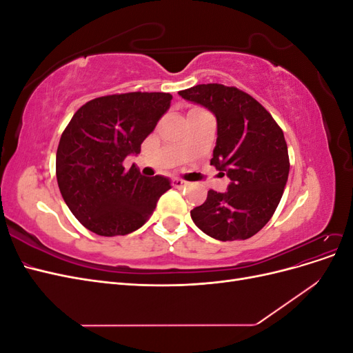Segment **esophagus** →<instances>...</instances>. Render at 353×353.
Instances as JSON below:
<instances>
[{
	"label": "esophagus",
	"mask_w": 353,
	"mask_h": 353,
	"mask_svg": "<svg viewBox=\"0 0 353 353\" xmlns=\"http://www.w3.org/2000/svg\"><path fill=\"white\" fill-rule=\"evenodd\" d=\"M190 183H187V181L181 179V178H174L172 179V185L176 187V188H183V187H187Z\"/></svg>",
	"instance_id": "1"
}]
</instances>
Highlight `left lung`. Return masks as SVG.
<instances>
[{"label":"left lung","instance_id":"1","mask_svg":"<svg viewBox=\"0 0 353 353\" xmlns=\"http://www.w3.org/2000/svg\"><path fill=\"white\" fill-rule=\"evenodd\" d=\"M178 94L215 114L218 138L210 165L231 179L225 193L209 190L191 219L221 241L250 239L272 218L288 178L281 128L259 101L236 87L201 83Z\"/></svg>","mask_w":353,"mask_h":353}]
</instances>
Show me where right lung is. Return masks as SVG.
Returning a JSON list of instances; mask_svg holds the SVG:
<instances>
[{
	"label": "right lung",
	"mask_w": 353,
	"mask_h": 353,
	"mask_svg": "<svg viewBox=\"0 0 353 353\" xmlns=\"http://www.w3.org/2000/svg\"><path fill=\"white\" fill-rule=\"evenodd\" d=\"M170 100L168 92L113 94L73 114L59 143L56 175L63 200L85 228L104 237L126 236L152 216L170 181L143 176L123 160L141 152Z\"/></svg>",
	"instance_id": "1"
}]
</instances>
